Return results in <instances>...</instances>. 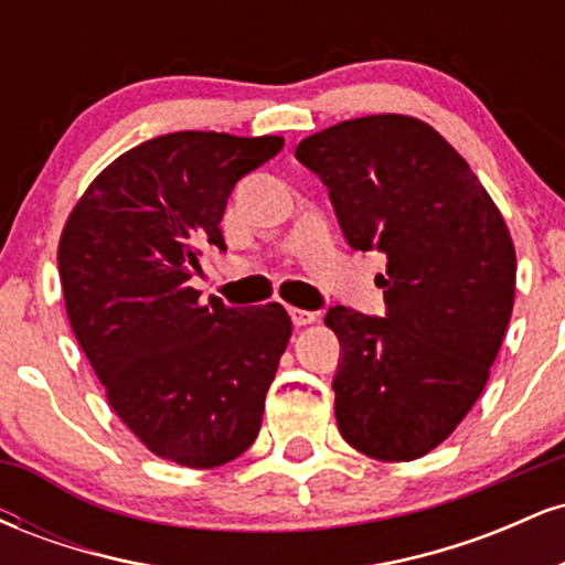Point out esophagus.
<instances>
[{"label": "esophagus", "instance_id": "34e87169", "mask_svg": "<svg viewBox=\"0 0 565 565\" xmlns=\"http://www.w3.org/2000/svg\"><path fill=\"white\" fill-rule=\"evenodd\" d=\"M289 316L295 327H305V323H313L319 319V313H313V310H302V308H289Z\"/></svg>", "mask_w": 565, "mask_h": 565}]
</instances>
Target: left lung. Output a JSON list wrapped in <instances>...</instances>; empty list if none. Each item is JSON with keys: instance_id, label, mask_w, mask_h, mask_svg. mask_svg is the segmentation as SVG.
<instances>
[{"instance_id": "1", "label": "left lung", "mask_w": 565, "mask_h": 565, "mask_svg": "<svg viewBox=\"0 0 565 565\" xmlns=\"http://www.w3.org/2000/svg\"><path fill=\"white\" fill-rule=\"evenodd\" d=\"M353 249L385 255V316L334 305L342 438L382 462L425 457L489 380L515 300V246L468 161L401 114L340 121L295 151Z\"/></svg>"}]
</instances>
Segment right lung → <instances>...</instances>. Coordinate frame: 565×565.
I'll return each instance as SVG.
<instances>
[{
    "label": "right lung",
    "instance_id": "right-lung-1",
    "mask_svg": "<svg viewBox=\"0 0 565 565\" xmlns=\"http://www.w3.org/2000/svg\"><path fill=\"white\" fill-rule=\"evenodd\" d=\"M284 138L170 132L108 164L57 246L63 300L108 404L157 457L217 468L255 444L291 321L278 302L228 308L188 287L225 249L233 185Z\"/></svg>",
    "mask_w": 565,
    "mask_h": 565
}]
</instances>
